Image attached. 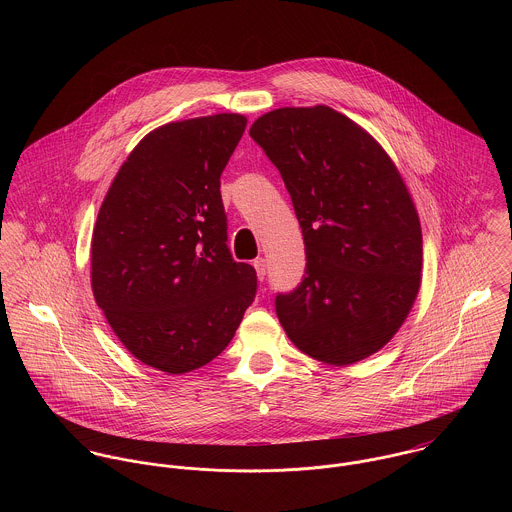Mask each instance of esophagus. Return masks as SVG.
Masks as SVG:
<instances>
[{
	"mask_svg": "<svg viewBox=\"0 0 512 512\" xmlns=\"http://www.w3.org/2000/svg\"><path fill=\"white\" fill-rule=\"evenodd\" d=\"M254 270H256L258 280H264V276H266V260L264 258H256L254 260Z\"/></svg>",
	"mask_w": 512,
	"mask_h": 512,
	"instance_id": "1",
	"label": "esophagus"
}]
</instances>
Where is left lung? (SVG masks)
Returning a JSON list of instances; mask_svg holds the SVG:
<instances>
[{
	"label": "left lung",
	"instance_id": "left-lung-1",
	"mask_svg": "<svg viewBox=\"0 0 512 512\" xmlns=\"http://www.w3.org/2000/svg\"><path fill=\"white\" fill-rule=\"evenodd\" d=\"M250 136L278 167L305 242L303 282L276 297L284 331L325 365L363 361L402 327L422 282V228L400 171L325 104L272 110Z\"/></svg>",
	"mask_w": 512,
	"mask_h": 512
}]
</instances>
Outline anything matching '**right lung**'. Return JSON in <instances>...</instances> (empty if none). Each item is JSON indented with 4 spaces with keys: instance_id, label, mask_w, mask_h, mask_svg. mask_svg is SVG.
I'll return each instance as SVG.
<instances>
[{
    "instance_id": "add662e5",
    "label": "right lung",
    "mask_w": 512,
    "mask_h": 512,
    "mask_svg": "<svg viewBox=\"0 0 512 512\" xmlns=\"http://www.w3.org/2000/svg\"><path fill=\"white\" fill-rule=\"evenodd\" d=\"M246 116L155 128L116 173L92 232L90 282L122 345L183 374L232 341L256 295V270L226 246L220 175Z\"/></svg>"
}]
</instances>
